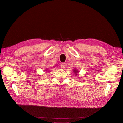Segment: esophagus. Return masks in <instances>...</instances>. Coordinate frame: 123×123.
I'll return each instance as SVG.
<instances>
[{"label":"esophagus","mask_w":123,"mask_h":123,"mask_svg":"<svg viewBox=\"0 0 123 123\" xmlns=\"http://www.w3.org/2000/svg\"><path fill=\"white\" fill-rule=\"evenodd\" d=\"M61 67L62 69H64V68H65L66 67V64H65V63H62L61 64Z\"/></svg>","instance_id":"obj_1"}]
</instances>
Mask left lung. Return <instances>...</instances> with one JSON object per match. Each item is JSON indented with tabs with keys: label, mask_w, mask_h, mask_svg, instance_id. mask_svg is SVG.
<instances>
[{
	"label": "left lung",
	"mask_w": 123,
	"mask_h": 123,
	"mask_svg": "<svg viewBox=\"0 0 123 123\" xmlns=\"http://www.w3.org/2000/svg\"><path fill=\"white\" fill-rule=\"evenodd\" d=\"M73 72H74V73H75L76 74V75H77V73H78V70H76V69H75V70H74V71H73Z\"/></svg>",
	"instance_id": "8db88e82"
}]
</instances>
